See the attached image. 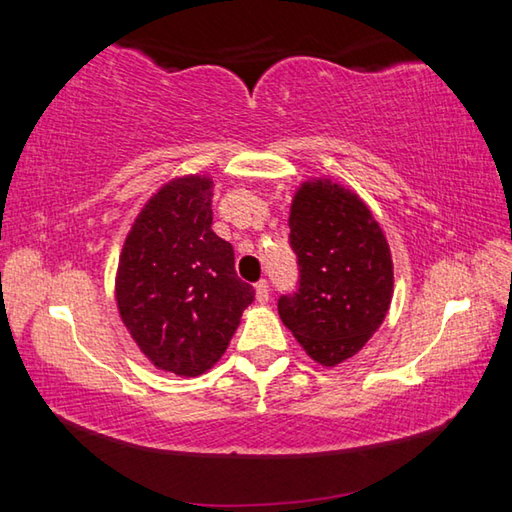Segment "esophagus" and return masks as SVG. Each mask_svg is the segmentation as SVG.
<instances>
[{
	"label": "esophagus",
	"mask_w": 512,
	"mask_h": 512,
	"mask_svg": "<svg viewBox=\"0 0 512 512\" xmlns=\"http://www.w3.org/2000/svg\"><path fill=\"white\" fill-rule=\"evenodd\" d=\"M255 298H257L259 305H266V302H268V282L266 280L255 284Z\"/></svg>",
	"instance_id": "esophagus-1"
}]
</instances>
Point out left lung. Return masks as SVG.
<instances>
[{"mask_svg":"<svg viewBox=\"0 0 512 512\" xmlns=\"http://www.w3.org/2000/svg\"><path fill=\"white\" fill-rule=\"evenodd\" d=\"M289 228L300 287L277 300V311L302 350L334 368L370 341L391 309V248L359 194L325 176L296 189Z\"/></svg>","mask_w":512,"mask_h":512,"instance_id":"1","label":"left lung"}]
</instances>
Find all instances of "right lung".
Instances as JSON below:
<instances>
[{
    "label": "right lung",
    "instance_id": "obj_1",
    "mask_svg": "<svg viewBox=\"0 0 512 512\" xmlns=\"http://www.w3.org/2000/svg\"><path fill=\"white\" fill-rule=\"evenodd\" d=\"M212 189L207 173L164 183L135 216L115 275L121 323L155 368L178 377L210 370L255 300L212 230Z\"/></svg>",
    "mask_w": 512,
    "mask_h": 512
}]
</instances>
